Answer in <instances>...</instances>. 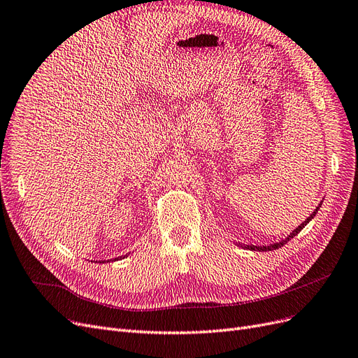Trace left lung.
Wrapping results in <instances>:
<instances>
[{"mask_svg": "<svg viewBox=\"0 0 358 358\" xmlns=\"http://www.w3.org/2000/svg\"><path fill=\"white\" fill-rule=\"evenodd\" d=\"M320 207H322V203H320L318 204V207L315 208V210L313 212V215L310 216V217H306V220L305 222H302V224L296 228V229H294L292 234H290V236H287V238H285V240H281V241H278V243H274V244H269V245H262V248H259V245H243V244H240L241 245V248H245V249H249V250H259V252H269V250H275V249H280V248H282V245H285L289 240H292L293 237H296L298 236V234L306 227V224H308V222H310L315 215H317V212H318V208Z\"/></svg>", "mask_w": 358, "mask_h": 358, "instance_id": "obj_1", "label": "left lung"}]
</instances>
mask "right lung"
Wrapping results in <instances>:
<instances>
[{
	"instance_id": "1",
	"label": "right lung",
	"mask_w": 358,
	"mask_h": 358,
	"mask_svg": "<svg viewBox=\"0 0 358 358\" xmlns=\"http://www.w3.org/2000/svg\"><path fill=\"white\" fill-rule=\"evenodd\" d=\"M114 261H115V259H114Z\"/></svg>"
}]
</instances>
